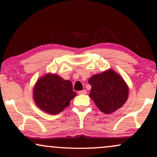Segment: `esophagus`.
I'll return each instance as SVG.
<instances>
[{"label": "esophagus", "instance_id": "obj_1", "mask_svg": "<svg viewBox=\"0 0 157 157\" xmlns=\"http://www.w3.org/2000/svg\"><path fill=\"white\" fill-rule=\"evenodd\" d=\"M78 93L80 94V95H85V94H87V90H82L79 91Z\"/></svg>", "mask_w": 157, "mask_h": 157}]
</instances>
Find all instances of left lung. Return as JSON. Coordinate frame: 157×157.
<instances>
[{"label":"left lung","instance_id":"1","mask_svg":"<svg viewBox=\"0 0 157 157\" xmlns=\"http://www.w3.org/2000/svg\"><path fill=\"white\" fill-rule=\"evenodd\" d=\"M92 88L90 98L100 111L110 114L121 108L127 101L129 90L127 83L112 69L90 77Z\"/></svg>","mask_w":157,"mask_h":157}]
</instances>
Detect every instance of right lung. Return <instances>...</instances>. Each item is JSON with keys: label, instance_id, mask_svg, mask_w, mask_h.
Instances as JSON below:
<instances>
[{"label": "right lung", "instance_id": "right-lung-1", "mask_svg": "<svg viewBox=\"0 0 157 157\" xmlns=\"http://www.w3.org/2000/svg\"><path fill=\"white\" fill-rule=\"evenodd\" d=\"M76 95L71 81L49 72L39 78L33 90L35 104L50 115L63 111Z\"/></svg>", "mask_w": 157, "mask_h": 157}]
</instances>
